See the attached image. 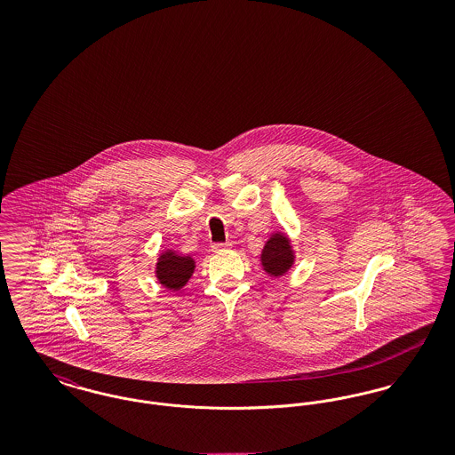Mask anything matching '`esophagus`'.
<instances>
[{
    "label": "esophagus",
    "instance_id": "34e87169",
    "mask_svg": "<svg viewBox=\"0 0 455 455\" xmlns=\"http://www.w3.org/2000/svg\"><path fill=\"white\" fill-rule=\"evenodd\" d=\"M230 249H232V243H230V242L215 243V245H213V252H223V251H230Z\"/></svg>",
    "mask_w": 455,
    "mask_h": 455
}]
</instances>
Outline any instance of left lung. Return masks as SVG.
Returning a JSON list of instances; mask_svg holds the SVG:
<instances>
[{
    "instance_id": "1",
    "label": "left lung",
    "mask_w": 455,
    "mask_h": 455,
    "mask_svg": "<svg viewBox=\"0 0 455 455\" xmlns=\"http://www.w3.org/2000/svg\"><path fill=\"white\" fill-rule=\"evenodd\" d=\"M259 260L269 276L286 275L295 264V249L290 237L283 230L273 232L260 251Z\"/></svg>"
}]
</instances>
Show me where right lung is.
Segmentation results:
<instances>
[{"instance_id": "obj_1", "label": "right lung", "mask_w": 455, "mask_h": 455, "mask_svg": "<svg viewBox=\"0 0 455 455\" xmlns=\"http://www.w3.org/2000/svg\"><path fill=\"white\" fill-rule=\"evenodd\" d=\"M195 269V258L189 254H179L173 249H165L158 254L155 264V278L164 288L177 291L188 284Z\"/></svg>"}]
</instances>
